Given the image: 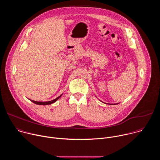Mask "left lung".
I'll use <instances>...</instances> for the list:
<instances>
[{"label":"left lung","instance_id":"8db88e82","mask_svg":"<svg viewBox=\"0 0 160 160\" xmlns=\"http://www.w3.org/2000/svg\"><path fill=\"white\" fill-rule=\"evenodd\" d=\"M119 104V103H116V104H111H111H115H115Z\"/></svg>","mask_w":160,"mask_h":160}]
</instances>
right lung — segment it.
<instances>
[{
    "mask_svg": "<svg viewBox=\"0 0 160 160\" xmlns=\"http://www.w3.org/2000/svg\"><path fill=\"white\" fill-rule=\"evenodd\" d=\"M62 94L61 95H60L59 97H58L57 98H56L54 100H52V101H45V102H39V101H33L32 99H30V101H31L32 102L36 104H38V105H48V104H51L54 102H55L56 101H57L61 96H62Z\"/></svg>",
    "mask_w": 160,
    "mask_h": 160,
    "instance_id": "obj_1",
    "label": "right lung"
}]
</instances>
